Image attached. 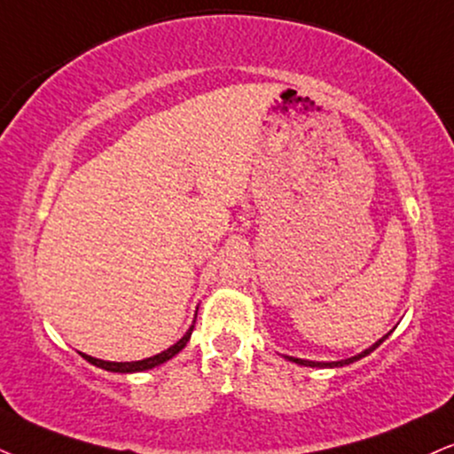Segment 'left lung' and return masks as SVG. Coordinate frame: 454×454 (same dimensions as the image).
Returning <instances> with one entry per match:
<instances>
[{
    "label": "left lung",
    "mask_w": 454,
    "mask_h": 454,
    "mask_svg": "<svg viewBox=\"0 0 454 454\" xmlns=\"http://www.w3.org/2000/svg\"><path fill=\"white\" fill-rule=\"evenodd\" d=\"M387 337H389V334H385V337L379 339L377 343L368 347V349H364L362 354H357V356H354V357H347V360H339V362H311V360H301V357H293V356H286V360L294 362V364H301V366H311V368H339V366H347V364H354V362H357V360H362V357H366L368 354H371V351L377 349V347L381 345L383 340L387 339Z\"/></svg>",
    "instance_id": "obj_1"
}]
</instances>
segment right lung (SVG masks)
<instances>
[{"label":"right lung","mask_w":454,"mask_h":454,"mask_svg":"<svg viewBox=\"0 0 454 454\" xmlns=\"http://www.w3.org/2000/svg\"><path fill=\"white\" fill-rule=\"evenodd\" d=\"M195 324V322H193ZM193 324L192 328L184 333L183 339H178L175 345L168 347L166 351H161V354L158 356H151V357H145V360H138V362H107V360H98V357H92V356H86L82 354L83 360H88L90 364H94V366L103 368V371H109V372H143V371H149V368H155L160 366V364H164L170 360V357H175L178 351L183 349L184 345H187V340L192 339V333H193Z\"/></svg>","instance_id":"right-lung-1"}]
</instances>
